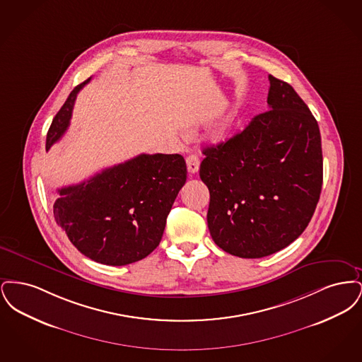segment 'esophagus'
Masks as SVG:
<instances>
[{
    "mask_svg": "<svg viewBox=\"0 0 362 362\" xmlns=\"http://www.w3.org/2000/svg\"><path fill=\"white\" fill-rule=\"evenodd\" d=\"M186 163H187V170H189V173H197L199 171V164H201V161H199V158L197 157L195 155H189L187 158H186Z\"/></svg>",
    "mask_w": 362,
    "mask_h": 362,
    "instance_id": "obj_1",
    "label": "esophagus"
}]
</instances>
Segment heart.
<instances>
[{
  "mask_svg": "<svg viewBox=\"0 0 362 362\" xmlns=\"http://www.w3.org/2000/svg\"><path fill=\"white\" fill-rule=\"evenodd\" d=\"M229 130H230L229 123H223V124L218 126L217 130L214 132V137L217 138V139H225V138L229 136Z\"/></svg>",
  "mask_w": 362,
  "mask_h": 362,
  "instance_id": "obj_1",
  "label": "heart"
}]
</instances>
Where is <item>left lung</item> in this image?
I'll return each mask as SVG.
<instances>
[{"mask_svg":"<svg viewBox=\"0 0 362 362\" xmlns=\"http://www.w3.org/2000/svg\"><path fill=\"white\" fill-rule=\"evenodd\" d=\"M269 111L228 141L204 149L214 243L239 258L288 247L310 224L323 185L317 122L292 86L269 76Z\"/></svg>","mask_w":362,"mask_h":362,"instance_id":"obj_1","label":"left lung"}]
</instances>
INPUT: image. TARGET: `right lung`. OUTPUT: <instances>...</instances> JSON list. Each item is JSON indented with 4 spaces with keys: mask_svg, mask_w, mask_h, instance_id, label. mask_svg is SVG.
I'll return each mask as SVG.
<instances>
[{
    "mask_svg": "<svg viewBox=\"0 0 362 362\" xmlns=\"http://www.w3.org/2000/svg\"><path fill=\"white\" fill-rule=\"evenodd\" d=\"M89 80L70 92L52 119L46 151L66 132L77 93ZM186 177L183 156L142 153L58 189L54 217L86 258L108 266L130 264L158 245Z\"/></svg>",
    "mask_w": 362,
    "mask_h": 362,
    "instance_id": "1",
    "label": "right lung"
}]
</instances>
